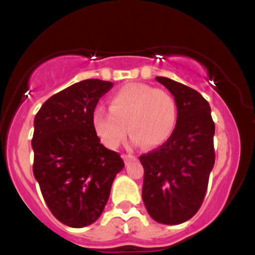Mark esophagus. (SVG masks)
<instances>
[{"label": "esophagus", "mask_w": 255, "mask_h": 255, "mask_svg": "<svg viewBox=\"0 0 255 255\" xmlns=\"http://www.w3.org/2000/svg\"><path fill=\"white\" fill-rule=\"evenodd\" d=\"M123 159L125 163H129L130 161H134V159H136V157H134V155H130V154H123Z\"/></svg>", "instance_id": "esophagus-1"}]
</instances>
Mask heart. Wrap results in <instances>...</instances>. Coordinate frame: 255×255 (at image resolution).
Here are the masks:
<instances>
[{"label": "heart", "instance_id": "obj_1", "mask_svg": "<svg viewBox=\"0 0 255 255\" xmlns=\"http://www.w3.org/2000/svg\"><path fill=\"white\" fill-rule=\"evenodd\" d=\"M179 108L173 96L145 84H128L110 98V111L97 107L92 124L100 140L116 149L126 138L153 149L163 145L176 129Z\"/></svg>", "mask_w": 255, "mask_h": 255}]
</instances>
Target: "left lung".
Wrapping results in <instances>:
<instances>
[{
	"label": "left lung",
	"mask_w": 255,
	"mask_h": 255,
	"mask_svg": "<svg viewBox=\"0 0 255 255\" xmlns=\"http://www.w3.org/2000/svg\"><path fill=\"white\" fill-rule=\"evenodd\" d=\"M155 80L176 100L179 117L172 136L139 157L144 167L141 197L153 220L179 225L190 220L203 203L215 166V123L209 103L197 91L163 76Z\"/></svg>",
	"instance_id": "obj_1"
}]
</instances>
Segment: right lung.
I'll list each match as a JSON object with an SVG mask.
<instances>
[{"label": "right lung", "instance_id": "1", "mask_svg": "<svg viewBox=\"0 0 255 255\" xmlns=\"http://www.w3.org/2000/svg\"><path fill=\"white\" fill-rule=\"evenodd\" d=\"M111 82L88 79L53 94L34 119L33 173L52 215L70 227L102 215L112 182L124 168L120 154L101 144L92 115Z\"/></svg>", "mask_w": 255, "mask_h": 255}]
</instances>
